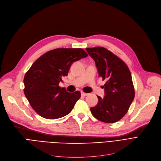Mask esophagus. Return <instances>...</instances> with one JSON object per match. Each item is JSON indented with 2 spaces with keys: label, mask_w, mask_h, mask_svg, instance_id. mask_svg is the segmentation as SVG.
I'll return each mask as SVG.
<instances>
[{
  "label": "esophagus",
  "mask_w": 161,
  "mask_h": 161,
  "mask_svg": "<svg viewBox=\"0 0 161 161\" xmlns=\"http://www.w3.org/2000/svg\"><path fill=\"white\" fill-rule=\"evenodd\" d=\"M81 96H83V97H86V96L88 95L87 93H86V92H83V91L81 92Z\"/></svg>",
  "instance_id": "1"
}]
</instances>
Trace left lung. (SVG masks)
<instances>
[{
	"label": "left lung",
	"mask_w": 161,
	"mask_h": 161,
	"mask_svg": "<svg viewBox=\"0 0 161 161\" xmlns=\"http://www.w3.org/2000/svg\"><path fill=\"white\" fill-rule=\"evenodd\" d=\"M94 59L100 77L105 80L104 98L91 108L96 119L108 123L119 121L128 112L135 92L129 68L122 60L103 47L86 48Z\"/></svg>",
	"instance_id": "left-lung-1"
}]
</instances>
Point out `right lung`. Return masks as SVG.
I'll use <instances>...</instances> for the list:
<instances>
[{
	"mask_svg": "<svg viewBox=\"0 0 161 161\" xmlns=\"http://www.w3.org/2000/svg\"><path fill=\"white\" fill-rule=\"evenodd\" d=\"M87 56L81 48H57L42 55L32 64L24 77V93L39 115L55 119L70 114L81 93L67 92L58 83L74 62Z\"/></svg>",
	"mask_w": 161,
	"mask_h": 161,
	"instance_id": "right-lung-1",
	"label": "right lung"
}]
</instances>
